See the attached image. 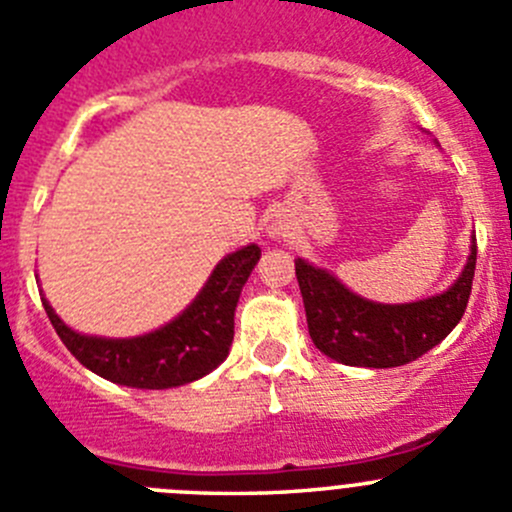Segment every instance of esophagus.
I'll return each mask as SVG.
<instances>
[{
    "instance_id": "esophagus-1",
    "label": "esophagus",
    "mask_w": 512,
    "mask_h": 512,
    "mask_svg": "<svg viewBox=\"0 0 512 512\" xmlns=\"http://www.w3.org/2000/svg\"><path fill=\"white\" fill-rule=\"evenodd\" d=\"M269 233H274V236H279V228H271Z\"/></svg>"
}]
</instances>
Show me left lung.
Returning <instances> with one entry per match:
<instances>
[{
    "label": "left lung",
    "instance_id": "1",
    "mask_svg": "<svg viewBox=\"0 0 512 512\" xmlns=\"http://www.w3.org/2000/svg\"><path fill=\"white\" fill-rule=\"evenodd\" d=\"M478 243L455 284L437 296L410 304H377L349 291L326 269L296 259L309 337L321 354L347 367L387 369L415 362L460 324L470 299Z\"/></svg>",
    "mask_w": 512,
    "mask_h": 512
}]
</instances>
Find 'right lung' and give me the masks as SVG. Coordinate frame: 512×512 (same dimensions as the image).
<instances>
[{
	"mask_svg": "<svg viewBox=\"0 0 512 512\" xmlns=\"http://www.w3.org/2000/svg\"><path fill=\"white\" fill-rule=\"evenodd\" d=\"M259 259L261 248L256 243L223 256L196 299L173 321L143 337L80 334L55 314L45 296L42 304L57 337L90 372L135 389L180 387L206 377L228 357L238 296Z\"/></svg>",
	"mask_w": 512,
	"mask_h": 512,
	"instance_id": "1",
	"label": "right lung"
}]
</instances>
